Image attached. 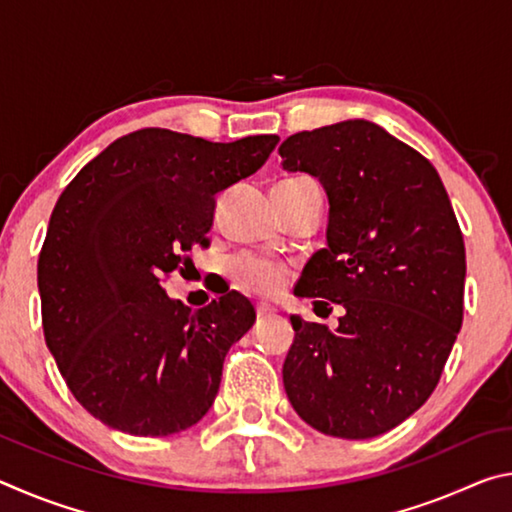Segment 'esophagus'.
<instances>
[{"mask_svg": "<svg viewBox=\"0 0 512 512\" xmlns=\"http://www.w3.org/2000/svg\"><path fill=\"white\" fill-rule=\"evenodd\" d=\"M273 314H275V307L266 305V302H259V305H257V318H268V316H273Z\"/></svg>", "mask_w": 512, "mask_h": 512, "instance_id": "esophagus-1", "label": "esophagus"}]
</instances>
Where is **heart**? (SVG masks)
<instances>
[{"label":"heart","mask_w":512,"mask_h":512,"mask_svg":"<svg viewBox=\"0 0 512 512\" xmlns=\"http://www.w3.org/2000/svg\"><path fill=\"white\" fill-rule=\"evenodd\" d=\"M289 268L284 264L271 262L262 257H237L230 264V280L239 291L253 293V296L273 298L282 293L289 284Z\"/></svg>","instance_id":"1"}]
</instances>
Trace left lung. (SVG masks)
Returning <instances> with one entry per match:
<instances>
[{
  "mask_svg": "<svg viewBox=\"0 0 512 512\" xmlns=\"http://www.w3.org/2000/svg\"><path fill=\"white\" fill-rule=\"evenodd\" d=\"M280 155L329 198L327 248L309 259L296 296L345 309L336 329L291 316L284 391L320 433L381 436L429 400L454 348L463 232L433 164L372 121L296 133Z\"/></svg>",
  "mask_w": 512,
  "mask_h": 512,
  "instance_id": "left-lung-1",
  "label": "left lung"
}]
</instances>
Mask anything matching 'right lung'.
Listing matches in <instances>:
<instances>
[{
    "label": "right lung",
    "mask_w": 512,
    "mask_h": 512,
    "mask_svg": "<svg viewBox=\"0 0 512 512\" xmlns=\"http://www.w3.org/2000/svg\"><path fill=\"white\" fill-rule=\"evenodd\" d=\"M280 142L142 128L119 137L65 187L38 259L42 329L85 411L131 436L185 431L210 411L225 354L255 323L230 291L192 311L162 277L207 246L216 196Z\"/></svg>",
    "instance_id": "obj_1"
}]
</instances>
